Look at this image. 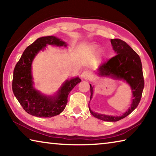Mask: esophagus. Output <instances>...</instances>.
Listing matches in <instances>:
<instances>
[{
    "label": "esophagus",
    "mask_w": 156,
    "mask_h": 156,
    "mask_svg": "<svg viewBox=\"0 0 156 156\" xmlns=\"http://www.w3.org/2000/svg\"><path fill=\"white\" fill-rule=\"evenodd\" d=\"M91 73L89 72V70H85L81 74V78L83 79H84V80H88V79L91 77Z\"/></svg>",
    "instance_id": "obj_1"
}]
</instances>
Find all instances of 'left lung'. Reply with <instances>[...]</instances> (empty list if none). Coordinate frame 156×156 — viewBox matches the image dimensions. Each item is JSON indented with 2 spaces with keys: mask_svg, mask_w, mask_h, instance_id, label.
Here are the masks:
<instances>
[{
  "mask_svg": "<svg viewBox=\"0 0 156 156\" xmlns=\"http://www.w3.org/2000/svg\"><path fill=\"white\" fill-rule=\"evenodd\" d=\"M113 49L116 53L115 56L107 60L99 66L98 73L105 77H112L126 81L131 86L133 100L131 107L121 116L107 115L93 112L89 106V112L94 117L108 122H116L125 118L138 107L140 101L144 81L142 73L140 58L138 54L120 39H111ZM91 96L92 98L94 89L90 84Z\"/></svg>",
  "mask_w": 156,
  "mask_h": 156,
  "instance_id": "left-lung-1",
  "label": "left lung"
}]
</instances>
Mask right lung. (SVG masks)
I'll return each mask as SVG.
<instances>
[{"mask_svg":"<svg viewBox=\"0 0 156 156\" xmlns=\"http://www.w3.org/2000/svg\"><path fill=\"white\" fill-rule=\"evenodd\" d=\"M47 44L67 47L66 43L54 36L37 39L28 46L16 65L12 80V90L21 106L29 114L36 117L51 118L60 114L67 103V97L73 88L81 81L78 77L66 80L56 96H47L33 87L31 64L37 54Z\"/></svg>","mask_w":156,"mask_h":156,"instance_id":"obj_1","label":"right lung"}]
</instances>
